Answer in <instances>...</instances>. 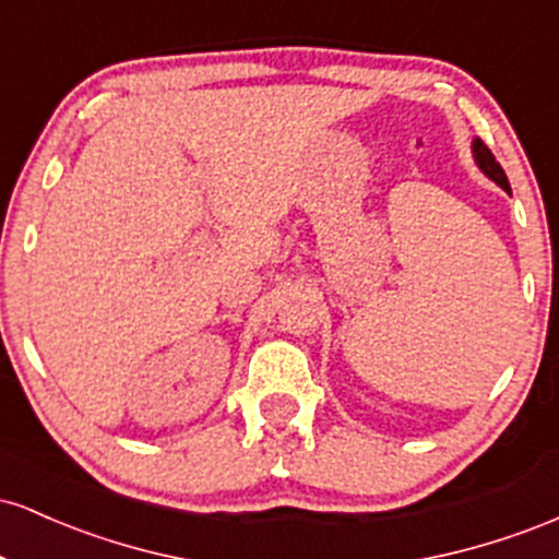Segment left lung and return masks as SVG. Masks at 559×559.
Returning <instances> with one entry per match:
<instances>
[{
	"label": "left lung",
	"instance_id": "left-lung-1",
	"mask_svg": "<svg viewBox=\"0 0 559 559\" xmlns=\"http://www.w3.org/2000/svg\"><path fill=\"white\" fill-rule=\"evenodd\" d=\"M473 159H476L478 170L484 173L486 178H491L493 183L502 186V189L507 191V194H510V181H507V176H504L502 165H499L497 159H493V155L489 152V146H486L484 141H480V139H473Z\"/></svg>",
	"mask_w": 559,
	"mask_h": 559
}]
</instances>
